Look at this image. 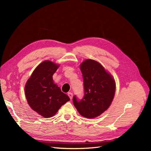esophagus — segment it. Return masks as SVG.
Listing matches in <instances>:
<instances>
[{
    "mask_svg": "<svg viewBox=\"0 0 151 151\" xmlns=\"http://www.w3.org/2000/svg\"><path fill=\"white\" fill-rule=\"evenodd\" d=\"M68 96L70 97V100L72 99V98H73V93H71V92H68Z\"/></svg>",
    "mask_w": 151,
    "mask_h": 151,
    "instance_id": "34e87169",
    "label": "esophagus"
}]
</instances>
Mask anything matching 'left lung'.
Wrapping results in <instances>:
<instances>
[{
    "instance_id": "8db88e82",
    "label": "left lung",
    "mask_w": 151,
    "mask_h": 151,
    "mask_svg": "<svg viewBox=\"0 0 151 151\" xmlns=\"http://www.w3.org/2000/svg\"><path fill=\"white\" fill-rule=\"evenodd\" d=\"M80 69L84 95L80 100L75 96L73 104L83 117L95 118L105 112L111 104L116 91L115 81L104 67L94 60H84Z\"/></svg>"
}]
</instances>
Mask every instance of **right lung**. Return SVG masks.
Wrapping results in <instances>:
<instances>
[{
    "label": "right lung",
    "mask_w": 151,
    "mask_h": 151,
    "mask_svg": "<svg viewBox=\"0 0 151 151\" xmlns=\"http://www.w3.org/2000/svg\"><path fill=\"white\" fill-rule=\"evenodd\" d=\"M59 67L50 60L43 62L34 70L25 86L28 104L35 112L46 118L54 116L70 100L54 83L52 75Z\"/></svg>",
    "instance_id": "add662e5"
}]
</instances>
